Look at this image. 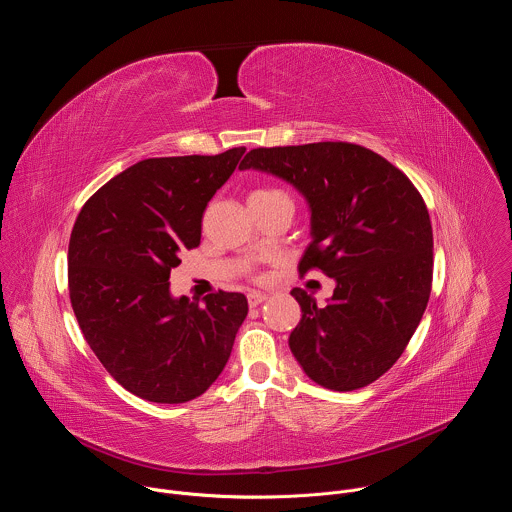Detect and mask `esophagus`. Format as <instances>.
<instances>
[{
    "mask_svg": "<svg viewBox=\"0 0 512 512\" xmlns=\"http://www.w3.org/2000/svg\"><path fill=\"white\" fill-rule=\"evenodd\" d=\"M247 300H249V306H251V308H257L259 304H263V302L267 300V296H265V294H259V291H251V294L247 296Z\"/></svg>",
    "mask_w": 512,
    "mask_h": 512,
    "instance_id": "34e87169",
    "label": "esophagus"
}]
</instances>
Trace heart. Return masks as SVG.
Here are the masks:
<instances>
[{"label": "heart", "instance_id": "heart-1", "mask_svg": "<svg viewBox=\"0 0 512 512\" xmlns=\"http://www.w3.org/2000/svg\"><path fill=\"white\" fill-rule=\"evenodd\" d=\"M273 194H283V192L277 190V188H259L251 194V198H267V196H273Z\"/></svg>", "mask_w": 512, "mask_h": 512}]
</instances>
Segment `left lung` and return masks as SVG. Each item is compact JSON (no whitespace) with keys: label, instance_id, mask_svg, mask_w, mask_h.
Segmentation results:
<instances>
[{"label":"left lung","instance_id":"8db88e82","mask_svg":"<svg viewBox=\"0 0 512 512\" xmlns=\"http://www.w3.org/2000/svg\"><path fill=\"white\" fill-rule=\"evenodd\" d=\"M294 184L312 210V243L298 269L336 279L320 308L302 287V320L289 348L304 373L332 391L385 375L427 308L433 233L413 182L383 156L348 141L251 150L239 166Z\"/></svg>","mask_w":512,"mask_h":512}]
</instances>
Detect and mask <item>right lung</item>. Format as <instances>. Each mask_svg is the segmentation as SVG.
<instances>
[{
    "label": "right lung",
    "instance_id": "right-lung-1",
    "mask_svg": "<svg viewBox=\"0 0 512 512\" xmlns=\"http://www.w3.org/2000/svg\"><path fill=\"white\" fill-rule=\"evenodd\" d=\"M245 148L133 164L83 206L68 243V296L107 373L154 403H186L223 373L247 318L243 294L170 296V271L200 245L202 212Z\"/></svg>",
    "mask_w": 512,
    "mask_h": 512
}]
</instances>
